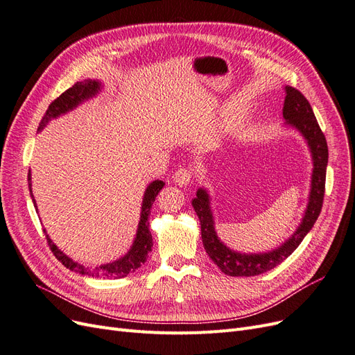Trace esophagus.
Instances as JSON below:
<instances>
[{
    "instance_id": "34e87169",
    "label": "esophagus",
    "mask_w": 355,
    "mask_h": 355,
    "mask_svg": "<svg viewBox=\"0 0 355 355\" xmlns=\"http://www.w3.org/2000/svg\"><path fill=\"white\" fill-rule=\"evenodd\" d=\"M173 180L175 184L184 187L187 184H190L191 181V171L187 169V168H180L178 171H175L174 175H173Z\"/></svg>"
}]
</instances>
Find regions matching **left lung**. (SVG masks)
Listing matches in <instances>:
<instances>
[{
  "label": "left lung",
  "instance_id": "left-lung-1",
  "mask_svg": "<svg viewBox=\"0 0 355 355\" xmlns=\"http://www.w3.org/2000/svg\"><path fill=\"white\" fill-rule=\"evenodd\" d=\"M284 91L286 97L283 105V118L286 123L302 134L305 141L308 143V147H310L313 157L311 190L304 218L298 228H296V232L279 248L262 254H240L230 248H227L218 239V236H216L209 194L205 189H199L196 198L191 200V205L194 212L198 214L200 220L202 242L209 258L227 276H258V274L277 267L280 262L292 255L293 250L300 246L304 237L317 221L320 211H322L323 207L326 168L329 157L326 137L322 130H320L311 105L304 97V94L293 87H286Z\"/></svg>",
  "mask_w": 355,
  "mask_h": 355
}]
</instances>
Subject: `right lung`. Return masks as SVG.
<instances>
[{"mask_svg": "<svg viewBox=\"0 0 355 355\" xmlns=\"http://www.w3.org/2000/svg\"><path fill=\"white\" fill-rule=\"evenodd\" d=\"M100 89H101V84L98 81H96V79H85V81L76 83L69 89H66L63 94L57 97L49 106L44 118L40 122L38 131H41L53 118H59L60 115H64V113L73 110L78 105H81L83 101L97 96ZM28 182H29V191H31L33 207H37L35 199H33V194H32V189H31V171L28 174ZM164 186H165V182L161 181V180H155L147 186V189L144 191L143 203H141L140 223H139V228H137L134 243H132V246H131L128 252L125 254L122 258L116 259L115 262H109V264L94 267V268H89V267L78 264L76 261H73L67 255H64L62 250L53 243V240L49 237L47 232L44 230L45 237H47L49 246L51 249V252L54 254V257L57 259L62 262V264L66 268H69V270H72L75 272H79V274H84V276L110 277V279H122L125 276H128L130 272H134L137 268L144 264V262L148 258V252L152 250L153 242H152V233H150V230H148V215H150L152 205H153V202L157 196V193L162 190Z\"/></svg>", "mask_w": 355, "mask_h": 355, "instance_id": "add662e5", "label": "right lung"}]
</instances>
